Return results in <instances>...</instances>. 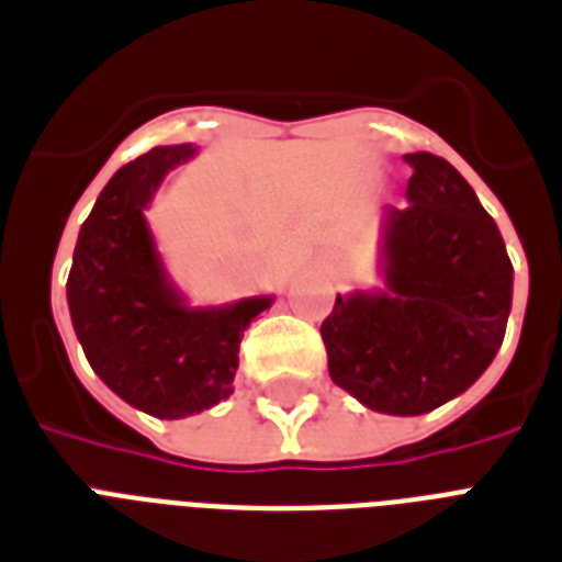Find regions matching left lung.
Returning a JSON list of instances; mask_svg holds the SVG:
<instances>
[{"label": "left lung", "instance_id": "obj_1", "mask_svg": "<svg viewBox=\"0 0 562 562\" xmlns=\"http://www.w3.org/2000/svg\"><path fill=\"white\" fill-rule=\"evenodd\" d=\"M408 206L387 210V294L335 297L329 375L361 405L417 417L463 393L505 341L514 265L496 221L452 162L405 154Z\"/></svg>", "mask_w": 562, "mask_h": 562}]
</instances>
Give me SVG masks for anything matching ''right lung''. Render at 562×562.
Here are the masks:
<instances>
[{"label":"right lung","mask_w":562,"mask_h":562,"mask_svg":"<svg viewBox=\"0 0 562 562\" xmlns=\"http://www.w3.org/2000/svg\"><path fill=\"white\" fill-rule=\"evenodd\" d=\"M192 154V145H160L113 175L81 224L66 282L90 368L116 396L160 419L227 400L241 335L271 308V297L189 308L171 291L143 210L166 171Z\"/></svg>","instance_id":"add662e5"}]
</instances>
